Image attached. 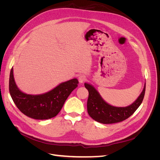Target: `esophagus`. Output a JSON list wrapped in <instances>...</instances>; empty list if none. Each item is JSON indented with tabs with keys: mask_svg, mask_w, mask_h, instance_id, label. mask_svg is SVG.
Masks as SVG:
<instances>
[{
	"mask_svg": "<svg viewBox=\"0 0 160 160\" xmlns=\"http://www.w3.org/2000/svg\"><path fill=\"white\" fill-rule=\"evenodd\" d=\"M85 80H86V77L85 75H81L79 77V81L80 83H83L84 81H85Z\"/></svg>",
	"mask_w": 160,
	"mask_h": 160,
	"instance_id": "obj_1",
	"label": "esophagus"
}]
</instances>
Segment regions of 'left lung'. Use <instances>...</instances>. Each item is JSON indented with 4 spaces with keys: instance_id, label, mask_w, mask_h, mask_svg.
<instances>
[{
    "instance_id": "obj_1",
    "label": "left lung",
    "mask_w": 160,
    "mask_h": 160,
    "mask_svg": "<svg viewBox=\"0 0 160 160\" xmlns=\"http://www.w3.org/2000/svg\"><path fill=\"white\" fill-rule=\"evenodd\" d=\"M85 88L89 91L88 100V112L91 118L95 121L103 124H111L123 122L129 118L142 103L146 85L139 98L132 105L128 107H114L106 103L101 98L99 93L93 86L85 83Z\"/></svg>"
}]
</instances>
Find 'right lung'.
Segmentation results:
<instances>
[{"label":"right lung","instance_id":"add662e5","mask_svg":"<svg viewBox=\"0 0 160 160\" xmlns=\"http://www.w3.org/2000/svg\"><path fill=\"white\" fill-rule=\"evenodd\" d=\"M78 84V80L72 79L61 83L46 93L28 95L17 88L12 68L9 78V91L14 104L23 114L35 119H48L59 113L66 99Z\"/></svg>","mask_w":160,"mask_h":160}]
</instances>
